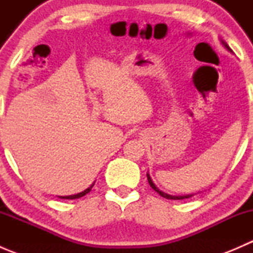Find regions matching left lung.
Returning a JSON list of instances; mask_svg holds the SVG:
<instances>
[{
    "mask_svg": "<svg viewBox=\"0 0 253 253\" xmlns=\"http://www.w3.org/2000/svg\"><path fill=\"white\" fill-rule=\"evenodd\" d=\"M220 42H221V44L224 45V47L226 48V50H228V51H230V52H233V51H231V48L229 47V45L226 44L225 42H223V40H220ZM147 177H148V182H149L150 187H152L153 190L155 191V192H158V193H159V195L162 196V197H164V198H168V200H185V198H190V197H192V196H195V195H193V193H191V195H185V196H172V195H169V193H165V192H163V191H160L159 188H158L157 186H155V183L153 182L152 177H150L149 172H147Z\"/></svg>",
    "mask_w": 253,
    "mask_h": 253,
    "instance_id": "1",
    "label": "left lung"
}]
</instances>
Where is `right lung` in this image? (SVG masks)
<instances>
[{"mask_svg": "<svg viewBox=\"0 0 253 253\" xmlns=\"http://www.w3.org/2000/svg\"><path fill=\"white\" fill-rule=\"evenodd\" d=\"M94 183H95V182H93L90 186H89L88 188H85V190L82 191V192L76 193V195H71V196H58V197L62 198V200H76V198H81V197H83V196H85L88 192H90L91 187H93V186H94Z\"/></svg>", "mask_w": 253, "mask_h": 253, "instance_id": "right-lung-1", "label": "right lung"}]
</instances>
